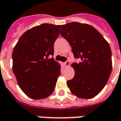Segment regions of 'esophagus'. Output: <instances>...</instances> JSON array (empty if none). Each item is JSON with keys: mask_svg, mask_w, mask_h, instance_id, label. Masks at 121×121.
Instances as JSON below:
<instances>
[{"mask_svg": "<svg viewBox=\"0 0 121 121\" xmlns=\"http://www.w3.org/2000/svg\"><path fill=\"white\" fill-rule=\"evenodd\" d=\"M69 64H70V62H69V60H66V62H65V65L66 66H68L69 65Z\"/></svg>", "mask_w": 121, "mask_h": 121, "instance_id": "34e87169", "label": "esophagus"}]
</instances>
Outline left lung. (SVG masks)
<instances>
[{"label":"left lung","mask_w":121,"mask_h":121,"mask_svg":"<svg viewBox=\"0 0 121 121\" xmlns=\"http://www.w3.org/2000/svg\"><path fill=\"white\" fill-rule=\"evenodd\" d=\"M60 34L70 44L76 59L72 66L73 79L67 86L73 95L88 99L96 96L106 85L112 71V53L109 44L91 25L70 22L62 25Z\"/></svg>","instance_id":"8db88e82"}]
</instances>
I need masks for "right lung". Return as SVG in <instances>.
<instances>
[{"mask_svg":"<svg viewBox=\"0 0 121 121\" xmlns=\"http://www.w3.org/2000/svg\"><path fill=\"white\" fill-rule=\"evenodd\" d=\"M60 25L42 24L21 36L13 52V70L21 90L32 99H43L53 93L60 65L50 56Z\"/></svg>","mask_w":121,"mask_h":121,"instance_id":"obj_1","label":"right lung"}]
</instances>
